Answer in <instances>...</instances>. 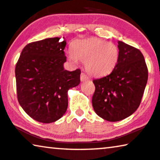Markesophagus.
I'll return each mask as SVG.
<instances>
[{"mask_svg": "<svg viewBox=\"0 0 160 160\" xmlns=\"http://www.w3.org/2000/svg\"><path fill=\"white\" fill-rule=\"evenodd\" d=\"M88 80V77L85 75V73H81L80 75V80L81 82H84V81H86Z\"/></svg>", "mask_w": 160, "mask_h": 160, "instance_id": "1", "label": "esophagus"}]
</instances>
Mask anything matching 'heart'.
Returning <instances> with one entry per match:
<instances>
[{"mask_svg": "<svg viewBox=\"0 0 160 160\" xmlns=\"http://www.w3.org/2000/svg\"><path fill=\"white\" fill-rule=\"evenodd\" d=\"M119 57L120 51L115 44L97 38L75 40L68 53L72 62H85V70L96 78L111 73L118 64Z\"/></svg>", "mask_w": 160, "mask_h": 160, "instance_id": "1", "label": "heart"}]
</instances>
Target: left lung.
Masks as SVG:
<instances>
[{
	"label": "left lung",
	"instance_id": "obj_1",
	"mask_svg": "<svg viewBox=\"0 0 160 160\" xmlns=\"http://www.w3.org/2000/svg\"><path fill=\"white\" fill-rule=\"evenodd\" d=\"M120 57L111 74L93 80L92 105L100 118L118 122L138 109L148 80L144 57L138 49L118 41Z\"/></svg>",
	"mask_w": 160,
	"mask_h": 160
}]
</instances>
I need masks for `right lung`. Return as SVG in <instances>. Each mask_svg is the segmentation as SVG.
Returning a JSON list of instances; mask_svg holds the SVG:
<instances>
[{"instance_id":"add662e5","label":"right lung","mask_w":160,"mask_h":160,"mask_svg":"<svg viewBox=\"0 0 160 160\" xmlns=\"http://www.w3.org/2000/svg\"><path fill=\"white\" fill-rule=\"evenodd\" d=\"M66 40L60 38L30 42L16 64L17 98L30 118L51 123L64 115L68 106L67 92L80 82V69L65 70Z\"/></svg>"}]
</instances>
